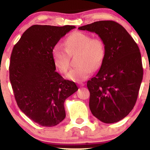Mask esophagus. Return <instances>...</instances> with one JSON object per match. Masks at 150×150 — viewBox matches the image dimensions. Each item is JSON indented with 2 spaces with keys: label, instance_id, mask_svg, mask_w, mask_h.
<instances>
[{
  "label": "esophagus",
  "instance_id": "esophagus-1",
  "mask_svg": "<svg viewBox=\"0 0 150 150\" xmlns=\"http://www.w3.org/2000/svg\"><path fill=\"white\" fill-rule=\"evenodd\" d=\"M79 86H81V87H83V86H84L85 84H84L83 83H79Z\"/></svg>",
  "mask_w": 150,
  "mask_h": 150
}]
</instances>
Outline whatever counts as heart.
I'll use <instances>...</instances> for the list:
<instances>
[{
	"label": "heart",
	"mask_w": 150,
	"mask_h": 150,
	"mask_svg": "<svg viewBox=\"0 0 150 150\" xmlns=\"http://www.w3.org/2000/svg\"><path fill=\"white\" fill-rule=\"evenodd\" d=\"M64 47L56 45L52 50L54 66L62 74H66L70 67V56L78 54L76 67L67 75V78L81 82L89 76L93 69L103 62L105 55V45L100 38H91L88 33L76 31L71 33L64 42Z\"/></svg>",
	"instance_id": "heart-1"
}]
</instances>
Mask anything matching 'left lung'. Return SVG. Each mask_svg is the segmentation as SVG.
Wrapping results in <instances>:
<instances>
[{"label": "left lung", "mask_w": 150, "mask_h": 150, "mask_svg": "<svg viewBox=\"0 0 150 150\" xmlns=\"http://www.w3.org/2000/svg\"><path fill=\"white\" fill-rule=\"evenodd\" d=\"M79 29L96 33L105 45L100 70L87 82L90 110L102 122H118L131 112L138 98L143 76L139 47L128 31L114 21H99Z\"/></svg>", "instance_id": "obj_1"}]
</instances>
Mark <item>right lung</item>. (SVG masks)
<instances>
[{
	"label": "right lung",
	"instance_id": "1",
	"mask_svg": "<svg viewBox=\"0 0 150 150\" xmlns=\"http://www.w3.org/2000/svg\"><path fill=\"white\" fill-rule=\"evenodd\" d=\"M76 26L33 25L15 44L10 57V81L19 108L40 126L52 127L66 117L64 103L78 88L57 71L52 50Z\"/></svg>",
	"mask_w": 150,
	"mask_h": 150
}]
</instances>
